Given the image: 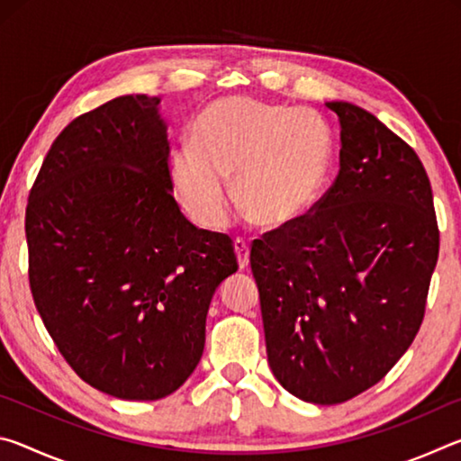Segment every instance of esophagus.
Instances as JSON below:
<instances>
[{
	"mask_svg": "<svg viewBox=\"0 0 461 461\" xmlns=\"http://www.w3.org/2000/svg\"><path fill=\"white\" fill-rule=\"evenodd\" d=\"M233 248H236L240 270H246L248 264H249V248H248V244H246L244 240H236V244H233Z\"/></svg>",
	"mask_w": 461,
	"mask_h": 461,
	"instance_id": "esophagus-1",
	"label": "esophagus"
}]
</instances>
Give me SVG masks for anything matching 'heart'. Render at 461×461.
<instances>
[{
	"mask_svg": "<svg viewBox=\"0 0 461 461\" xmlns=\"http://www.w3.org/2000/svg\"><path fill=\"white\" fill-rule=\"evenodd\" d=\"M335 156L333 131L311 109L248 95L212 101L194 115L189 146L170 158V183L191 220L207 231L230 221L233 203L267 230L305 221L321 199Z\"/></svg>",
	"mask_w": 461,
	"mask_h": 461,
	"instance_id": "1",
	"label": "heart"
}]
</instances>
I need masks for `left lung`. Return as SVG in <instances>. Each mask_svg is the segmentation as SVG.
I'll list each match as a JSON object with an SVG mask.
<instances>
[{"label":"left lung","instance_id":"obj_1","mask_svg":"<svg viewBox=\"0 0 461 461\" xmlns=\"http://www.w3.org/2000/svg\"><path fill=\"white\" fill-rule=\"evenodd\" d=\"M325 105L341 126L335 183L305 221L256 240L249 264L272 374L296 399L338 404L415 339L439 230L417 152L366 109Z\"/></svg>","mask_w":461,"mask_h":461}]
</instances>
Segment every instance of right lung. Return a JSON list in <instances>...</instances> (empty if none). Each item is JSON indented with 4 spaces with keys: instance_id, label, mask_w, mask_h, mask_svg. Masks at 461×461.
I'll use <instances>...</instances> for the list:
<instances>
[{
    "instance_id": "add662e5",
    "label": "right lung",
    "mask_w": 461,
    "mask_h": 461,
    "mask_svg": "<svg viewBox=\"0 0 461 461\" xmlns=\"http://www.w3.org/2000/svg\"><path fill=\"white\" fill-rule=\"evenodd\" d=\"M158 97L123 95L54 140L26 207L28 276L68 366L101 393L158 401L191 376L215 288L238 270L225 233L173 197Z\"/></svg>"
}]
</instances>
